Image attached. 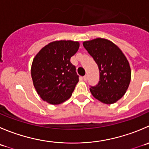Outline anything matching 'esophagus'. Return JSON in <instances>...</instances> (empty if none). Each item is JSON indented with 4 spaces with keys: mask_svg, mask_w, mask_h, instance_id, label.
I'll return each instance as SVG.
<instances>
[{
    "mask_svg": "<svg viewBox=\"0 0 149 149\" xmlns=\"http://www.w3.org/2000/svg\"><path fill=\"white\" fill-rule=\"evenodd\" d=\"M83 79H84V81H86V80H87V79H88V76H87V75H85V76H84V77H83Z\"/></svg>",
    "mask_w": 149,
    "mask_h": 149,
    "instance_id": "esophagus-1",
    "label": "esophagus"
}]
</instances>
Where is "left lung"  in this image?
<instances>
[{
    "instance_id": "8db88e82",
    "label": "left lung",
    "mask_w": 149,
    "mask_h": 149,
    "mask_svg": "<svg viewBox=\"0 0 149 149\" xmlns=\"http://www.w3.org/2000/svg\"><path fill=\"white\" fill-rule=\"evenodd\" d=\"M83 46L99 68L100 79L90 86L94 97L105 104H112L122 98L131 80L129 63L120 49L104 38L84 41Z\"/></svg>"
}]
</instances>
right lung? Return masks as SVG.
<instances>
[{"label":"right lung","mask_w":149,"mask_h":149,"mask_svg":"<svg viewBox=\"0 0 149 149\" xmlns=\"http://www.w3.org/2000/svg\"><path fill=\"white\" fill-rule=\"evenodd\" d=\"M79 43L57 41L45 46L33 59V85L43 100L57 105L67 100L79 81L70 57L77 52Z\"/></svg>","instance_id":"right-lung-1"}]
</instances>
